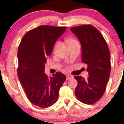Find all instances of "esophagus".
Listing matches in <instances>:
<instances>
[{"mask_svg": "<svg viewBox=\"0 0 124 124\" xmlns=\"http://www.w3.org/2000/svg\"><path fill=\"white\" fill-rule=\"evenodd\" d=\"M73 78V76H71V75H67V76H66V80H70V79H71V78Z\"/></svg>", "mask_w": 124, "mask_h": 124, "instance_id": "1", "label": "esophagus"}]
</instances>
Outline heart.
Listing matches in <instances>:
<instances>
[{
  "mask_svg": "<svg viewBox=\"0 0 124 124\" xmlns=\"http://www.w3.org/2000/svg\"><path fill=\"white\" fill-rule=\"evenodd\" d=\"M74 42H77L76 41V40H74V39H69V40H68V41H67V43H68V44H71V43H74ZM59 45H60V42H56V45H55V46H54V51H56V50L57 49V48L59 47Z\"/></svg>",
  "mask_w": 124,
  "mask_h": 124,
  "instance_id": "b5f03b06",
  "label": "heart"
}]
</instances>
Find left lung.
I'll return each mask as SVG.
<instances>
[{
	"label": "left lung",
	"instance_id": "1",
	"mask_svg": "<svg viewBox=\"0 0 124 124\" xmlns=\"http://www.w3.org/2000/svg\"><path fill=\"white\" fill-rule=\"evenodd\" d=\"M82 46V61L87 65L89 77L75 76L78 84L75 95L79 101L92 104L102 97L110 74V54L102 34L90 24L71 28Z\"/></svg>",
	"mask_w": 124,
	"mask_h": 124
}]
</instances>
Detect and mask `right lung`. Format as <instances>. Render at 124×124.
<instances>
[{"label":"right lung","instance_id":"1","mask_svg":"<svg viewBox=\"0 0 124 124\" xmlns=\"http://www.w3.org/2000/svg\"><path fill=\"white\" fill-rule=\"evenodd\" d=\"M65 27L41 26L27 32L18 48L19 80L31 103L41 108L50 107L57 101L59 91L66 80L60 72L48 78L45 63L54 45Z\"/></svg>","mask_w":124,"mask_h":124}]
</instances>
